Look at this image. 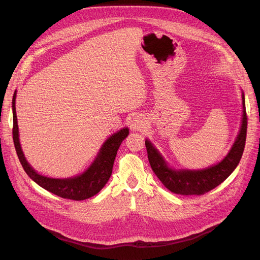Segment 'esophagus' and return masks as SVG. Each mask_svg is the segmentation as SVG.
Listing matches in <instances>:
<instances>
[{"instance_id": "esophagus-1", "label": "esophagus", "mask_w": 260, "mask_h": 260, "mask_svg": "<svg viewBox=\"0 0 260 260\" xmlns=\"http://www.w3.org/2000/svg\"><path fill=\"white\" fill-rule=\"evenodd\" d=\"M130 127L133 131H142L146 128V120L143 116L138 115L132 118Z\"/></svg>"}]
</instances>
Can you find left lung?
<instances>
[{
	"label": "left lung",
	"instance_id": "left-lung-1",
	"mask_svg": "<svg viewBox=\"0 0 260 260\" xmlns=\"http://www.w3.org/2000/svg\"><path fill=\"white\" fill-rule=\"evenodd\" d=\"M242 91V90H241ZM242 119L240 130L230 151L219 162L203 169L175 168L170 166L166 158L149 141L145 140L148 161L155 175L169 191L181 195H201L206 193L229 177L238 167L245 147L247 118L245 96L242 91Z\"/></svg>",
	"mask_w": 260,
	"mask_h": 260
}]
</instances>
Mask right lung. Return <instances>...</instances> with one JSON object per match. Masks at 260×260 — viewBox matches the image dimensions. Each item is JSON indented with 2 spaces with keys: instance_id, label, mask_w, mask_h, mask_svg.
Wrapping results in <instances>:
<instances>
[{
  "instance_id": "add662e5",
  "label": "right lung",
  "mask_w": 260,
  "mask_h": 260,
  "mask_svg": "<svg viewBox=\"0 0 260 260\" xmlns=\"http://www.w3.org/2000/svg\"><path fill=\"white\" fill-rule=\"evenodd\" d=\"M16 94L14 92L12 108H13V140L16 148L19 161L26 174L32 179L37 184L55 195L62 199L83 201L98 194L105 186L112 176L114 161L122 141L129 136V128L124 127L109 136L102 144L95 158L91 162L82 174L69 178H51L39 174L28 162L19 141V130L16 115Z\"/></svg>"
}]
</instances>
